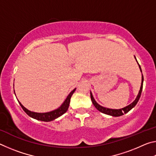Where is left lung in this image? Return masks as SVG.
<instances>
[{
	"label": "left lung",
	"instance_id": "obj_1",
	"mask_svg": "<svg viewBox=\"0 0 156 156\" xmlns=\"http://www.w3.org/2000/svg\"><path fill=\"white\" fill-rule=\"evenodd\" d=\"M136 58V57H135ZM139 65V64H138ZM139 67L140 69V71L142 72V69H141V67H140V65H139ZM143 80H144V78H143V75H142V83H141V87H140V91L138 93V96H137L136 99L134 100V101L132 102L131 104H130L129 105H128L127 107H124L122 109H108V108H105L103 107L102 106H100L96 102V100H94L93 96H92V94L91 92L90 93L91 95V101L93 102L94 105L95 106V107L96 108V109L100 111V112L105 113V114H107V115H112V116H120V115H122L124 113H126L129 112V111H130L132 108L134 107L136 105V104L138 103V100L140 99V98L141 96V94H142V87H143Z\"/></svg>",
	"mask_w": 156,
	"mask_h": 156
}]
</instances>
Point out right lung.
Returning <instances> with one entry per match:
<instances>
[{"label": "right lung", "mask_w": 156, "mask_h": 156, "mask_svg": "<svg viewBox=\"0 0 156 156\" xmlns=\"http://www.w3.org/2000/svg\"><path fill=\"white\" fill-rule=\"evenodd\" d=\"M76 90V89H73V90L71 92V93L69 94V96H67V98H66L65 101L63 102V104L60 106L58 109H57L56 110L52 111V112H47V113H36V112H32L31 111H29L28 109H26L25 107H23L22 104L20 103V102L19 104L22 107V109L24 110V112L27 113V114L30 116V117L34 118V119L41 120V121H44V122H49V121L54 120L56 118L60 117V115H62V114L67 112L68 108H69V102H70V99L72 98V96L73 94L74 93V91Z\"/></svg>", "instance_id": "1"}]
</instances>
